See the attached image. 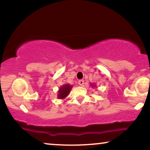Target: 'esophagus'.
Returning a JSON list of instances; mask_svg holds the SVG:
<instances>
[{"instance_id": "obj_1", "label": "esophagus", "mask_w": 150, "mask_h": 150, "mask_svg": "<svg viewBox=\"0 0 150 150\" xmlns=\"http://www.w3.org/2000/svg\"><path fill=\"white\" fill-rule=\"evenodd\" d=\"M79 85L81 86H83L84 85V81L83 80H80L79 81Z\"/></svg>"}]
</instances>
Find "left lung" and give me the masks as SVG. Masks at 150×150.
Instances as JSON below:
<instances>
[{"label":"left lung","mask_w":150,"mask_h":150,"mask_svg":"<svg viewBox=\"0 0 150 150\" xmlns=\"http://www.w3.org/2000/svg\"><path fill=\"white\" fill-rule=\"evenodd\" d=\"M91 87H93V88H95V87L96 88V85H95V84H93V83H91Z\"/></svg>","instance_id":"left-lung-1"}]
</instances>
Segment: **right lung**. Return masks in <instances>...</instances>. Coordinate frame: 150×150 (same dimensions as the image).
Segmentation results:
<instances>
[{
    "mask_svg": "<svg viewBox=\"0 0 150 150\" xmlns=\"http://www.w3.org/2000/svg\"><path fill=\"white\" fill-rule=\"evenodd\" d=\"M72 87L73 86L69 84H65V85L61 86L59 89L58 93H57V98L61 100L65 99L69 95Z\"/></svg>",
    "mask_w": 150,
    "mask_h": 150,
    "instance_id": "1",
    "label": "right lung"
}]
</instances>
